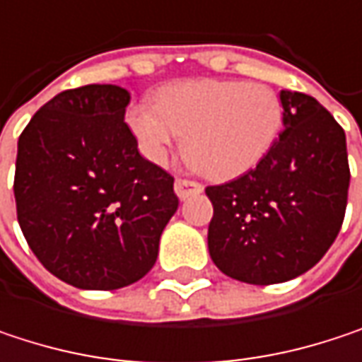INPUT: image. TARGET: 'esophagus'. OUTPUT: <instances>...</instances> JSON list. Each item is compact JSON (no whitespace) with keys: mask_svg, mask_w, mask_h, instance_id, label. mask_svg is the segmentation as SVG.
<instances>
[{"mask_svg":"<svg viewBox=\"0 0 362 362\" xmlns=\"http://www.w3.org/2000/svg\"><path fill=\"white\" fill-rule=\"evenodd\" d=\"M174 188H176V194L180 197L182 201H184V199H188V197H192V194H199V192H203V186H201L199 182L184 180V178H178Z\"/></svg>","mask_w":362,"mask_h":362,"instance_id":"esophagus-1","label":"esophagus"}]
</instances>
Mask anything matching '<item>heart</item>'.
Segmentation results:
<instances>
[{"mask_svg": "<svg viewBox=\"0 0 362 362\" xmlns=\"http://www.w3.org/2000/svg\"><path fill=\"white\" fill-rule=\"evenodd\" d=\"M283 103L264 83L188 79L161 88L155 107L132 105L125 123L140 153L163 163L182 138L186 163L211 180L253 170L283 129Z\"/></svg>", "mask_w": 362, "mask_h": 362, "instance_id": "heart-1", "label": "heart"}]
</instances>
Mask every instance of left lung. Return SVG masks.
<instances>
[{"instance_id":"8db88e82","label":"left lung","mask_w":362,"mask_h":362,"mask_svg":"<svg viewBox=\"0 0 362 362\" xmlns=\"http://www.w3.org/2000/svg\"><path fill=\"white\" fill-rule=\"evenodd\" d=\"M283 125L255 170L205 192L214 205L207 247L230 279L274 285L310 270L335 241L346 211V134L308 94L281 90Z\"/></svg>"}]
</instances>
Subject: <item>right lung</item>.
Masks as SVG:
<instances>
[{
    "label": "right lung",
    "mask_w": 362,
    "mask_h": 362,
    "mask_svg": "<svg viewBox=\"0 0 362 362\" xmlns=\"http://www.w3.org/2000/svg\"><path fill=\"white\" fill-rule=\"evenodd\" d=\"M129 92L92 83L60 92L18 138L14 197L37 259L79 289H119L157 262L178 209L174 178L129 134Z\"/></svg>",
    "instance_id": "1"
}]
</instances>
